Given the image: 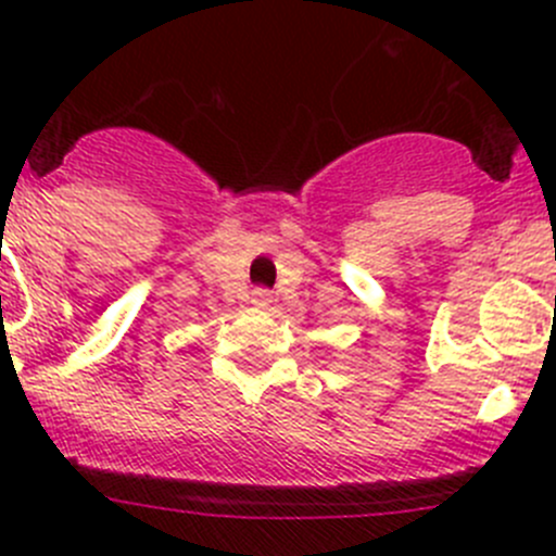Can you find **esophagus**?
Returning a JSON list of instances; mask_svg holds the SVG:
<instances>
[{"instance_id":"esophagus-1","label":"esophagus","mask_w":556,"mask_h":556,"mask_svg":"<svg viewBox=\"0 0 556 556\" xmlns=\"http://www.w3.org/2000/svg\"><path fill=\"white\" fill-rule=\"evenodd\" d=\"M251 294H254V296H251V300H254V305L265 307V305H270V302H273L270 291H267V289H254Z\"/></svg>"}]
</instances>
